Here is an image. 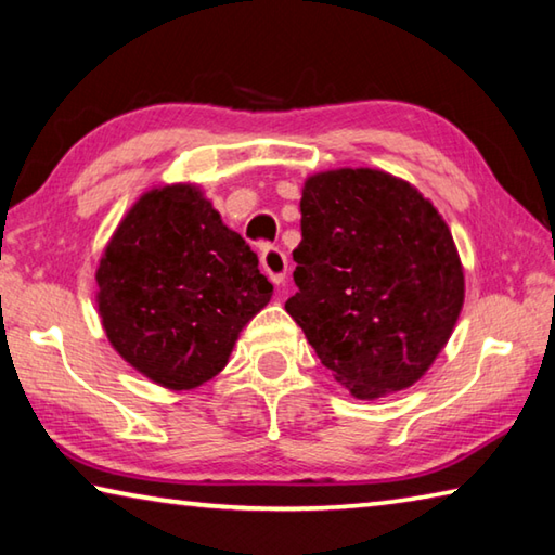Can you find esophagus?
<instances>
[{"instance_id":"obj_1","label":"esophagus","mask_w":555,"mask_h":555,"mask_svg":"<svg viewBox=\"0 0 555 555\" xmlns=\"http://www.w3.org/2000/svg\"><path fill=\"white\" fill-rule=\"evenodd\" d=\"M259 261H261V269H264V274L274 281V284H284L288 276V259L284 251L279 247H264L259 255Z\"/></svg>"}]
</instances>
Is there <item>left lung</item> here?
Returning a JSON list of instances; mask_svg holds the SVG:
<instances>
[{"instance_id": "left-lung-1", "label": "left lung", "mask_w": 555, "mask_h": 555, "mask_svg": "<svg viewBox=\"0 0 555 555\" xmlns=\"http://www.w3.org/2000/svg\"><path fill=\"white\" fill-rule=\"evenodd\" d=\"M286 311L357 399L424 377L463 308L453 234L416 188L372 168L308 178Z\"/></svg>"}]
</instances>
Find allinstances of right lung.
<instances>
[{
    "label": "right lung",
    "mask_w": 555,
    "mask_h": 555,
    "mask_svg": "<svg viewBox=\"0 0 555 555\" xmlns=\"http://www.w3.org/2000/svg\"><path fill=\"white\" fill-rule=\"evenodd\" d=\"M249 244L193 185L146 193L98 269L109 343L149 379L193 389L212 379L271 291Z\"/></svg>",
    "instance_id": "obj_1"
}]
</instances>
